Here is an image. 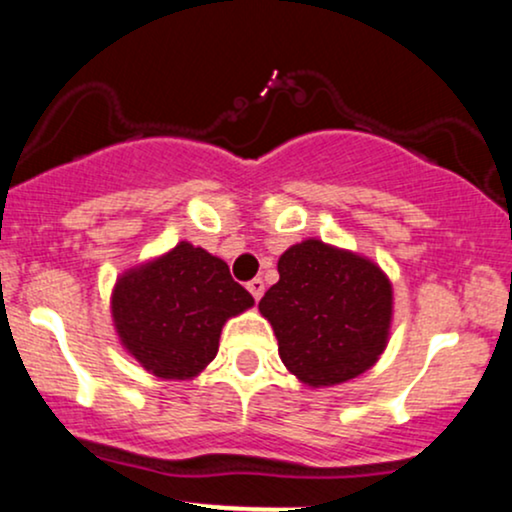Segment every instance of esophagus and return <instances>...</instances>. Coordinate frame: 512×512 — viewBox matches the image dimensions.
<instances>
[{
    "label": "esophagus",
    "instance_id": "34e87169",
    "mask_svg": "<svg viewBox=\"0 0 512 512\" xmlns=\"http://www.w3.org/2000/svg\"><path fill=\"white\" fill-rule=\"evenodd\" d=\"M248 291L252 293V298H255V301H260L262 293H264V281L260 279V276H257V279H250L248 281Z\"/></svg>",
    "mask_w": 512,
    "mask_h": 512
}]
</instances>
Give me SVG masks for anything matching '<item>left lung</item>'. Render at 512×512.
Segmentation results:
<instances>
[{"instance_id": "8db88e82", "label": "left lung", "mask_w": 512, "mask_h": 512, "mask_svg": "<svg viewBox=\"0 0 512 512\" xmlns=\"http://www.w3.org/2000/svg\"><path fill=\"white\" fill-rule=\"evenodd\" d=\"M284 366L305 385H339L378 361L387 344L392 289L373 262L303 240L279 257L262 296Z\"/></svg>"}]
</instances>
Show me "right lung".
<instances>
[{"mask_svg": "<svg viewBox=\"0 0 512 512\" xmlns=\"http://www.w3.org/2000/svg\"><path fill=\"white\" fill-rule=\"evenodd\" d=\"M255 303L228 264L180 243L117 281L113 317L127 351L158 378H192L219 351L228 317Z\"/></svg>", "mask_w": 512, "mask_h": 512, "instance_id": "1", "label": "right lung"}]
</instances>
